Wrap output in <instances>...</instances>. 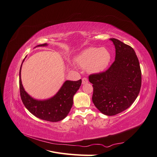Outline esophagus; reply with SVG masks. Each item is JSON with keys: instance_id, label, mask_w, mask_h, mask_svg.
Wrapping results in <instances>:
<instances>
[{"instance_id": "1", "label": "esophagus", "mask_w": 157, "mask_h": 157, "mask_svg": "<svg viewBox=\"0 0 157 157\" xmlns=\"http://www.w3.org/2000/svg\"><path fill=\"white\" fill-rule=\"evenodd\" d=\"M88 82V80L86 78H83L82 79V84H86Z\"/></svg>"}]
</instances>
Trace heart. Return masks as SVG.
<instances>
[{
    "label": "heart",
    "instance_id": "1",
    "mask_svg": "<svg viewBox=\"0 0 157 157\" xmlns=\"http://www.w3.org/2000/svg\"><path fill=\"white\" fill-rule=\"evenodd\" d=\"M111 55L105 48L90 47L74 58L75 63L92 73H99L105 70L110 63Z\"/></svg>",
    "mask_w": 157,
    "mask_h": 157
}]
</instances>
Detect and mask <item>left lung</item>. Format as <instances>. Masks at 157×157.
<instances>
[{"instance_id": "1", "label": "left lung", "mask_w": 157, "mask_h": 157, "mask_svg": "<svg viewBox=\"0 0 157 157\" xmlns=\"http://www.w3.org/2000/svg\"><path fill=\"white\" fill-rule=\"evenodd\" d=\"M115 60L106 71L89 76L93 84L92 101L101 113L115 115L134 102L141 86V72L134 50L119 40L110 39Z\"/></svg>"}]
</instances>
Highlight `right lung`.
Returning a JSON list of instances; mask_svg holds the SVG:
<instances>
[{"mask_svg":"<svg viewBox=\"0 0 157 157\" xmlns=\"http://www.w3.org/2000/svg\"><path fill=\"white\" fill-rule=\"evenodd\" d=\"M46 46L48 44L46 43L36 47ZM22 63L20 70V90L21 100L25 107L31 114L40 119L50 122L63 120L67 116L73 106V96L81 85L82 80L80 79L77 81L66 80L53 97L40 100L32 98L23 86L21 79Z\"/></svg>","mask_w":157,"mask_h":157,"instance_id":"add662e5","label":"right lung"}]
</instances>
